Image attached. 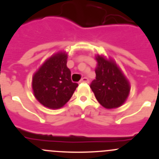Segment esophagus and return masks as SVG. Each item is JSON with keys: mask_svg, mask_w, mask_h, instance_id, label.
I'll use <instances>...</instances> for the list:
<instances>
[{"mask_svg": "<svg viewBox=\"0 0 159 159\" xmlns=\"http://www.w3.org/2000/svg\"><path fill=\"white\" fill-rule=\"evenodd\" d=\"M80 83H89V78H87V77H83V78H82L81 80H80Z\"/></svg>", "mask_w": 159, "mask_h": 159, "instance_id": "34e87169", "label": "esophagus"}]
</instances>
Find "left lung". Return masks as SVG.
<instances>
[{
    "instance_id": "obj_1",
    "label": "left lung",
    "mask_w": 159,
    "mask_h": 159,
    "mask_svg": "<svg viewBox=\"0 0 159 159\" xmlns=\"http://www.w3.org/2000/svg\"><path fill=\"white\" fill-rule=\"evenodd\" d=\"M95 59L98 61L96 79L90 85L95 98L107 109L120 107L129 94V82L113 59L100 55Z\"/></svg>"
}]
</instances>
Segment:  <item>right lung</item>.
Returning a JSON list of instances; mask_svg holds the SVG:
<instances>
[{
  "label": "right lung",
  "instance_id": "right-lung-1",
  "mask_svg": "<svg viewBox=\"0 0 159 159\" xmlns=\"http://www.w3.org/2000/svg\"><path fill=\"white\" fill-rule=\"evenodd\" d=\"M67 59L65 52H58L47 59L33 74V94L36 100L47 108L58 109L62 107L78 86L70 79Z\"/></svg>",
  "mask_w": 159,
  "mask_h": 159
}]
</instances>
